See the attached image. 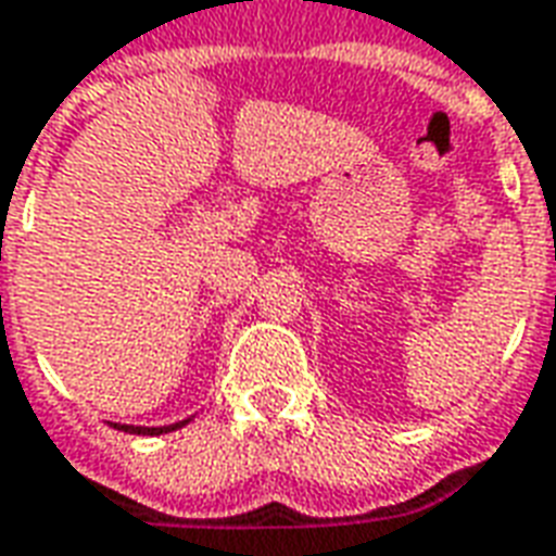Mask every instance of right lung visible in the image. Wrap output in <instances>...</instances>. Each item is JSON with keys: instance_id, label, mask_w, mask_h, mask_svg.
I'll use <instances>...</instances> for the list:
<instances>
[{"instance_id": "add662e5", "label": "right lung", "mask_w": 556, "mask_h": 556, "mask_svg": "<svg viewBox=\"0 0 556 556\" xmlns=\"http://www.w3.org/2000/svg\"><path fill=\"white\" fill-rule=\"evenodd\" d=\"M185 422L176 425H164V428H134V425H113V428H119V431H128V434H167V431H176V428H182Z\"/></svg>"}]
</instances>
